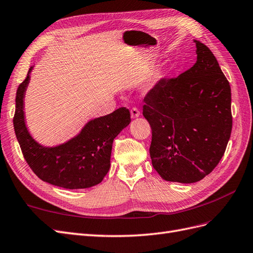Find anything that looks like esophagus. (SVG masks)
I'll return each mask as SVG.
<instances>
[{
	"label": "esophagus",
	"instance_id": "1",
	"mask_svg": "<svg viewBox=\"0 0 253 253\" xmlns=\"http://www.w3.org/2000/svg\"><path fill=\"white\" fill-rule=\"evenodd\" d=\"M139 116H140V112L138 111V109L133 108V109L131 110V118H132V119H135V118L139 117Z\"/></svg>",
	"mask_w": 253,
	"mask_h": 253
}]
</instances>
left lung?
<instances>
[{
  "instance_id": "8db88e82",
  "label": "left lung",
  "mask_w": 253,
  "mask_h": 253,
  "mask_svg": "<svg viewBox=\"0 0 253 253\" xmlns=\"http://www.w3.org/2000/svg\"><path fill=\"white\" fill-rule=\"evenodd\" d=\"M193 41L195 64L160 80L144 98L152 165L167 181L202 180L218 165L231 135L230 84L212 51Z\"/></svg>"
}]
</instances>
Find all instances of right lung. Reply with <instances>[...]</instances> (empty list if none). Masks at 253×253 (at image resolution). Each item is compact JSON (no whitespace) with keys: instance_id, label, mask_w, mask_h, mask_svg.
<instances>
[{"instance_id":"add662e5","label":"right lung","mask_w":253,"mask_h":253,"mask_svg":"<svg viewBox=\"0 0 253 253\" xmlns=\"http://www.w3.org/2000/svg\"><path fill=\"white\" fill-rule=\"evenodd\" d=\"M26 79L17 90L13 126L24 158L35 174L45 182L64 189L77 190L100 183L111 167L113 140L131 122L126 108L88 120L71 139L57 145H43L26 126L24 99L30 81Z\"/></svg>"}]
</instances>
